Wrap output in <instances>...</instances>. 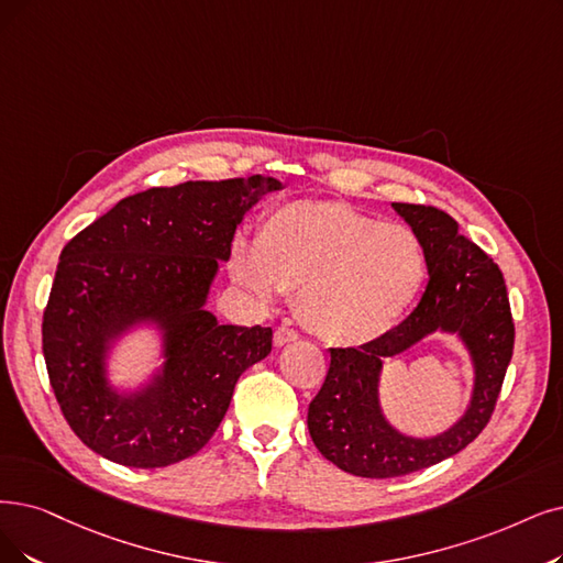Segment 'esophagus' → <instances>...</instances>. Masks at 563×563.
I'll return each instance as SVG.
<instances>
[{
  "mask_svg": "<svg viewBox=\"0 0 563 563\" xmlns=\"http://www.w3.org/2000/svg\"><path fill=\"white\" fill-rule=\"evenodd\" d=\"M298 342V332L290 330V328H277L275 330V346H286V344H294Z\"/></svg>",
  "mask_w": 563,
  "mask_h": 563,
  "instance_id": "34e87169",
  "label": "esophagus"
}]
</instances>
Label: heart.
<instances>
[{
  "mask_svg": "<svg viewBox=\"0 0 563 563\" xmlns=\"http://www.w3.org/2000/svg\"><path fill=\"white\" fill-rule=\"evenodd\" d=\"M229 273L261 305L296 294L309 332L332 346H363L390 332L427 277L418 235L330 200H296L231 242Z\"/></svg>",
  "mask_w": 563,
  "mask_h": 563,
  "instance_id": "b5f03b06",
  "label": "heart"
}]
</instances>
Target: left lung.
<instances>
[{
  "instance_id": "1",
  "label": "left lung",
  "mask_w": 563,
  "mask_h": 563,
  "mask_svg": "<svg viewBox=\"0 0 563 563\" xmlns=\"http://www.w3.org/2000/svg\"><path fill=\"white\" fill-rule=\"evenodd\" d=\"M418 235L427 258L424 294L397 328L357 349H330V369L311 399L307 427L319 453L360 478H397L457 455L489 422L512 355L515 325L499 265L460 233L457 221L430 206L393 203ZM453 333L475 369L465 413L443 433L397 431L379 407V374L388 356L427 335Z\"/></svg>"
}]
</instances>
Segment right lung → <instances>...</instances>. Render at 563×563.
<instances>
[{
  "mask_svg": "<svg viewBox=\"0 0 563 563\" xmlns=\"http://www.w3.org/2000/svg\"><path fill=\"white\" fill-rule=\"evenodd\" d=\"M275 177L154 187L89 223L62 250L43 311V357L59 409L101 457L159 468L196 455L229 411L238 378L273 351V330L221 325L208 311L219 263ZM139 329L155 368L118 387L109 360Z\"/></svg>",
  "mask_w": 563,
  "mask_h": 563,
  "instance_id": "right-lung-1",
  "label": "right lung"
}]
</instances>
